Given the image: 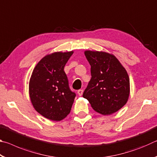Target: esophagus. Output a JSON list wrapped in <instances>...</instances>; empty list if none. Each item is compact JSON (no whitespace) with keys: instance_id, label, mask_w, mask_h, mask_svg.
Returning <instances> with one entry per match:
<instances>
[{"instance_id":"1","label":"esophagus","mask_w":157,"mask_h":157,"mask_svg":"<svg viewBox=\"0 0 157 157\" xmlns=\"http://www.w3.org/2000/svg\"><path fill=\"white\" fill-rule=\"evenodd\" d=\"M82 94H83V90L82 89H79L78 91V94L79 95V96H82Z\"/></svg>"}]
</instances>
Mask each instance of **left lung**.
<instances>
[{"mask_svg": "<svg viewBox=\"0 0 157 157\" xmlns=\"http://www.w3.org/2000/svg\"><path fill=\"white\" fill-rule=\"evenodd\" d=\"M91 65V78L83 93L92 108L110 115L126 104L129 95L128 74L113 55L105 52H84Z\"/></svg>", "mask_w": 157, "mask_h": 157, "instance_id": "left-lung-1", "label": "left lung"}]
</instances>
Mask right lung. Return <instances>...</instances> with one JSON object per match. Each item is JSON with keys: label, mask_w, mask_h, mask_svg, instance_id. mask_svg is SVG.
Here are the masks:
<instances>
[{"label": "right lung", "mask_w": 157, "mask_h": 157, "mask_svg": "<svg viewBox=\"0 0 157 157\" xmlns=\"http://www.w3.org/2000/svg\"><path fill=\"white\" fill-rule=\"evenodd\" d=\"M73 53L58 52L46 55L31 75L29 93L32 104L37 112L49 120L59 121L66 118L76 96L63 71Z\"/></svg>", "instance_id": "right-lung-1"}]
</instances>
